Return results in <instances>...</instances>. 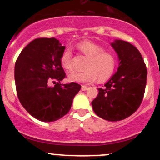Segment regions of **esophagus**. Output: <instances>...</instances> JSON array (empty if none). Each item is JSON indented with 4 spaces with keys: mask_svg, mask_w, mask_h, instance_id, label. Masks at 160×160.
I'll return each instance as SVG.
<instances>
[{
    "mask_svg": "<svg viewBox=\"0 0 160 160\" xmlns=\"http://www.w3.org/2000/svg\"><path fill=\"white\" fill-rule=\"evenodd\" d=\"M88 89V88L87 86H85V85H82L81 86V90H83V91H85V90H87Z\"/></svg>",
    "mask_w": 160,
    "mask_h": 160,
    "instance_id": "1",
    "label": "esophagus"
}]
</instances>
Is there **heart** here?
Instances as JSON below:
<instances>
[{"label":"heart","instance_id":"b5f03b06","mask_svg":"<svg viewBox=\"0 0 160 160\" xmlns=\"http://www.w3.org/2000/svg\"><path fill=\"white\" fill-rule=\"evenodd\" d=\"M77 49L88 59L83 66L85 70L70 73L68 76L70 81L90 83L98 78L99 82H104L113 75L117 65V59L113 53L104 51L102 46L90 40L78 43ZM60 63L65 70H72V52L70 49H66L62 52Z\"/></svg>","mask_w":160,"mask_h":160}]
</instances>
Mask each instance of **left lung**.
I'll return each instance as SVG.
<instances>
[{
    "label": "left lung",
    "instance_id": "8db88e82",
    "mask_svg": "<svg viewBox=\"0 0 160 160\" xmlns=\"http://www.w3.org/2000/svg\"><path fill=\"white\" fill-rule=\"evenodd\" d=\"M118 56L117 72L98 88V97L92 101L93 111L111 122L123 120L139 108L146 85L147 69L140 52L128 42L116 39L111 43Z\"/></svg>",
    "mask_w": 160,
    "mask_h": 160
}]
</instances>
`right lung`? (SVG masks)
I'll return each instance as SVG.
<instances>
[{
  "instance_id": "obj_1",
  "label": "right lung",
  "mask_w": 160,
  "mask_h": 160,
  "mask_svg": "<svg viewBox=\"0 0 160 160\" xmlns=\"http://www.w3.org/2000/svg\"><path fill=\"white\" fill-rule=\"evenodd\" d=\"M65 46L55 38H40L24 48L14 67L18 98L32 116L42 122H54L69 112L81 86L62 84L66 73L60 63ZM53 82L54 86H50Z\"/></svg>"
}]
</instances>
